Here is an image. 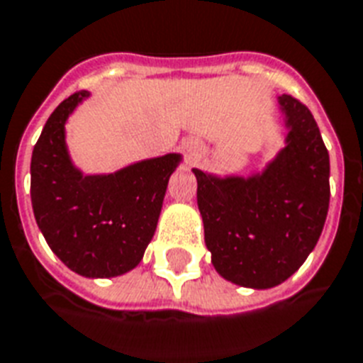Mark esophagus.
Segmentation results:
<instances>
[{"mask_svg": "<svg viewBox=\"0 0 363 363\" xmlns=\"http://www.w3.org/2000/svg\"><path fill=\"white\" fill-rule=\"evenodd\" d=\"M185 150H187V155L189 159H199L202 155V144L199 140H189L185 144Z\"/></svg>", "mask_w": 363, "mask_h": 363, "instance_id": "esophagus-1", "label": "esophagus"}]
</instances>
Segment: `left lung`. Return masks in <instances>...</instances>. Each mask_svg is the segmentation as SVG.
<instances>
[{
  "instance_id": "1",
  "label": "left lung",
  "mask_w": 363,
  "mask_h": 363,
  "mask_svg": "<svg viewBox=\"0 0 363 363\" xmlns=\"http://www.w3.org/2000/svg\"><path fill=\"white\" fill-rule=\"evenodd\" d=\"M285 147L251 176L193 168L204 242L217 274L234 285L272 289L317 245L330 204V155L306 104L277 97Z\"/></svg>"
}]
</instances>
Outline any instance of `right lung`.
I'll use <instances>...</instances> for the list:
<instances>
[{
  "label": "right lung",
  "instance_id": "obj_1",
  "mask_svg": "<svg viewBox=\"0 0 363 363\" xmlns=\"http://www.w3.org/2000/svg\"><path fill=\"white\" fill-rule=\"evenodd\" d=\"M89 91L72 94L46 121L31 155V206L46 243L84 277H118L144 257L157 228L179 153L144 159L112 174H84L65 142V123Z\"/></svg>",
  "mask_w": 363,
  "mask_h": 363
}]
</instances>
